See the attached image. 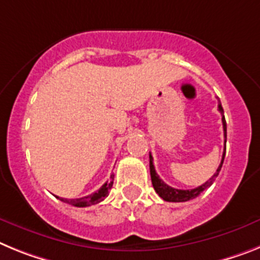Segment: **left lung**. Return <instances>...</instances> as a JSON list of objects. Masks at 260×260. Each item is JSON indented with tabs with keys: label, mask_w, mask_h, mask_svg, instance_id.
<instances>
[{
	"label": "left lung",
	"mask_w": 260,
	"mask_h": 260,
	"mask_svg": "<svg viewBox=\"0 0 260 260\" xmlns=\"http://www.w3.org/2000/svg\"><path fill=\"white\" fill-rule=\"evenodd\" d=\"M218 111L221 112L222 115V127H224V137H225V143H226V121H225L224 117V110H222V106L221 103H218ZM224 158H225V152L222 154V159H221L220 166L217 168L216 173L209 178V180H207L204 184L202 186L196 187V188L192 189H178V188H173L169 184H166L161 178L158 177V174L155 173L154 165H153V157L152 154H149V168H150V178H152V183L153 187H154L155 192L158 195L161 196L164 200L166 202H171V203H182V202H188L191 199H195L196 196H199L203 191L208 188V187L212 186V183L214 182V179L217 178L218 173H220L221 168H222V164H224Z\"/></svg>",
	"instance_id": "8db88e82"
}]
</instances>
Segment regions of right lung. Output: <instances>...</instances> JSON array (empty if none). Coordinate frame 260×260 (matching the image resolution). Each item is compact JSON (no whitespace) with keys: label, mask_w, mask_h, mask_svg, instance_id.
Listing matches in <instances>:
<instances>
[{"label":"right lung","mask_w":260,"mask_h":260,"mask_svg":"<svg viewBox=\"0 0 260 260\" xmlns=\"http://www.w3.org/2000/svg\"><path fill=\"white\" fill-rule=\"evenodd\" d=\"M112 178V177H111ZM112 184H114V179L110 180V182H106L98 191L95 192H92L91 195L89 196H83V198H78V199H64V198H58L61 202L67 203V204H71L73 207H89V205L92 204H98L102 200H105L106 198L108 196V192H110V189H111Z\"/></svg>","instance_id":"add662e5"}]
</instances>
